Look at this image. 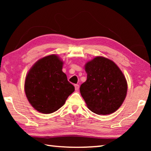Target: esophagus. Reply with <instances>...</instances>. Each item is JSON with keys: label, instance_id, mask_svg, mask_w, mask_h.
<instances>
[{"label": "esophagus", "instance_id": "obj_1", "mask_svg": "<svg viewBox=\"0 0 151 151\" xmlns=\"http://www.w3.org/2000/svg\"><path fill=\"white\" fill-rule=\"evenodd\" d=\"M75 88L76 91H78L79 89V85H75Z\"/></svg>", "mask_w": 151, "mask_h": 151}]
</instances>
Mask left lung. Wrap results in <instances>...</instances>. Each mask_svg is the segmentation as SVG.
<instances>
[{
    "label": "left lung",
    "mask_w": 151,
    "mask_h": 151,
    "mask_svg": "<svg viewBox=\"0 0 151 151\" xmlns=\"http://www.w3.org/2000/svg\"><path fill=\"white\" fill-rule=\"evenodd\" d=\"M87 79L80 92L87 107L97 114H109L124 101L127 83L122 71L113 61L95 57L85 65Z\"/></svg>",
    "instance_id": "1"
}]
</instances>
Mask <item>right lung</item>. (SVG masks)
I'll return each mask as SVG.
<instances>
[{
    "instance_id": "obj_1",
    "label": "right lung",
    "mask_w": 151,
    "mask_h": 151,
    "mask_svg": "<svg viewBox=\"0 0 151 151\" xmlns=\"http://www.w3.org/2000/svg\"><path fill=\"white\" fill-rule=\"evenodd\" d=\"M63 65L57 55H49L38 60L27 74L25 94L30 104L40 112L57 111L75 91V86L63 72Z\"/></svg>"
}]
</instances>
